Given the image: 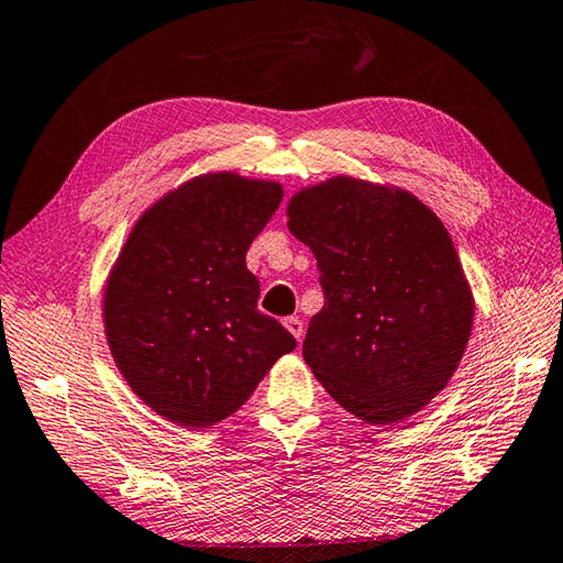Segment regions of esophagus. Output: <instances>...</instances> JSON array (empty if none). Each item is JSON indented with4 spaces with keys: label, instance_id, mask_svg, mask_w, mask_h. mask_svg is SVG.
Returning <instances> with one entry per match:
<instances>
[{
    "label": "esophagus",
    "instance_id": "esophagus-1",
    "mask_svg": "<svg viewBox=\"0 0 563 563\" xmlns=\"http://www.w3.org/2000/svg\"><path fill=\"white\" fill-rule=\"evenodd\" d=\"M284 328L296 338V341H301V338H303V323H301V318H296V316L284 318Z\"/></svg>",
    "mask_w": 563,
    "mask_h": 563
}]
</instances>
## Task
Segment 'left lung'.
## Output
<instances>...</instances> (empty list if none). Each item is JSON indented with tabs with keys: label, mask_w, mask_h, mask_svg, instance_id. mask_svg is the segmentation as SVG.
<instances>
[{
	"label": "left lung",
	"mask_w": 563,
	"mask_h": 563,
	"mask_svg": "<svg viewBox=\"0 0 563 563\" xmlns=\"http://www.w3.org/2000/svg\"><path fill=\"white\" fill-rule=\"evenodd\" d=\"M325 303L303 360L338 405L373 427L421 411L449 385L473 331V291L449 230L399 186L333 176L286 203Z\"/></svg>",
	"instance_id": "1"
}]
</instances>
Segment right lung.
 Returning <instances> with one entry per match:
<instances>
[{
	"label": "right lung",
	"instance_id": "obj_1",
	"mask_svg": "<svg viewBox=\"0 0 563 563\" xmlns=\"http://www.w3.org/2000/svg\"><path fill=\"white\" fill-rule=\"evenodd\" d=\"M279 181L235 172L188 178L134 222L104 282L114 365L158 417L208 429L235 413L296 347L257 311L252 240L279 208Z\"/></svg>",
	"mask_w": 563,
	"mask_h": 563
}]
</instances>
